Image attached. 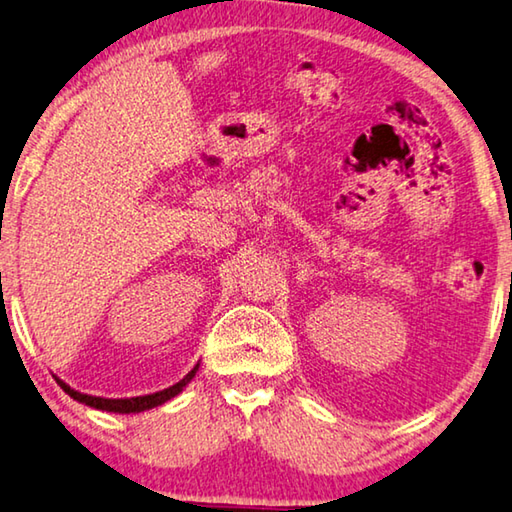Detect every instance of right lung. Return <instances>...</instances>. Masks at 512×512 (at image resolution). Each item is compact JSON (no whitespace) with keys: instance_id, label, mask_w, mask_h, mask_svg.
Returning <instances> with one entry per match:
<instances>
[{"instance_id":"add662e5","label":"right lung","mask_w":512,"mask_h":512,"mask_svg":"<svg viewBox=\"0 0 512 512\" xmlns=\"http://www.w3.org/2000/svg\"><path fill=\"white\" fill-rule=\"evenodd\" d=\"M200 364H196L186 376L180 380V383H175L173 387L168 389H161V392H154V394H148V396H132V399H102V396H91V394H81L77 392V389H72L70 385L63 383V380L56 378V383L61 385L63 392H68L72 399L84 403V405H91V408L95 410H104V412H118V415H132V412H143V410H152L157 408V405L166 403L173 399V396H177L182 392V389L191 383V378L196 376Z\"/></svg>"}]
</instances>
